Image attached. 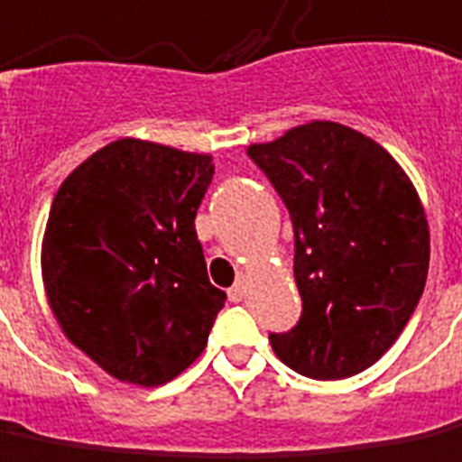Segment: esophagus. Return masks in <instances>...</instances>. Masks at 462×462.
Masks as SVG:
<instances>
[{
    "label": "esophagus",
    "mask_w": 462,
    "mask_h": 462,
    "mask_svg": "<svg viewBox=\"0 0 462 462\" xmlns=\"http://www.w3.org/2000/svg\"><path fill=\"white\" fill-rule=\"evenodd\" d=\"M245 290H247V287H245V277H240V280L227 290V295H230L232 302H240V300L245 298Z\"/></svg>",
    "instance_id": "obj_1"
}]
</instances>
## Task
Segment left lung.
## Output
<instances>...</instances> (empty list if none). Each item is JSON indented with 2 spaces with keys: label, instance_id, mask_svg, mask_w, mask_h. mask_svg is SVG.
<instances>
[{
  "label": "left lung",
  "instance_id": "left-lung-1",
  "mask_svg": "<svg viewBox=\"0 0 462 462\" xmlns=\"http://www.w3.org/2000/svg\"><path fill=\"white\" fill-rule=\"evenodd\" d=\"M247 154L275 185L295 230L302 315L270 335L275 355L312 380L377 363L418 308L430 230L411 177L363 132L312 119Z\"/></svg>",
  "mask_w": 462,
  "mask_h": 462
}]
</instances>
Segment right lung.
<instances>
[{"instance_id": "add662e5", "label": "right lung", "mask_w": 462, "mask_h": 462, "mask_svg": "<svg viewBox=\"0 0 462 462\" xmlns=\"http://www.w3.org/2000/svg\"><path fill=\"white\" fill-rule=\"evenodd\" d=\"M212 154L122 137L64 180L42 280L67 340L122 383L157 388L192 365L227 295L209 282L195 215Z\"/></svg>"}]
</instances>
